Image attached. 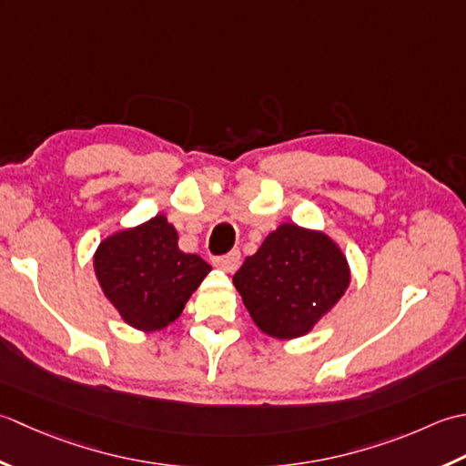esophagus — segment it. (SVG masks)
I'll use <instances>...</instances> for the list:
<instances>
[{
  "label": "esophagus",
  "instance_id": "1",
  "mask_svg": "<svg viewBox=\"0 0 466 466\" xmlns=\"http://www.w3.org/2000/svg\"><path fill=\"white\" fill-rule=\"evenodd\" d=\"M215 265H217V268H221L223 271H227V273H233L241 265V253L233 249L227 255H219V258H215Z\"/></svg>",
  "mask_w": 466,
  "mask_h": 466
}]
</instances>
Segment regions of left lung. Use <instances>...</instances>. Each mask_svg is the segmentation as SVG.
I'll return each instance as SVG.
<instances>
[{"mask_svg":"<svg viewBox=\"0 0 466 466\" xmlns=\"http://www.w3.org/2000/svg\"><path fill=\"white\" fill-rule=\"evenodd\" d=\"M245 308L268 336L299 338L336 306L350 283V269L324 233L283 223L233 275Z\"/></svg>","mask_w":466,"mask_h":466,"instance_id":"obj_1","label":"left lung"}]
</instances>
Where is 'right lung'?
Here are the masks:
<instances>
[{"label": "right lung", "mask_w": 466, "mask_h": 466, "mask_svg": "<svg viewBox=\"0 0 466 466\" xmlns=\"http://www.w3.org/2000/svg\"><path fill=\"white\" fill-rule=\"evenodd\" d=\"M177 241L175 227L165 215H157L104 239L94 255L104 296L132 328H167L211 271L198 255L180 251Z\"/></svg>", "instance_id": "right-lung-1"}]
</instances>
